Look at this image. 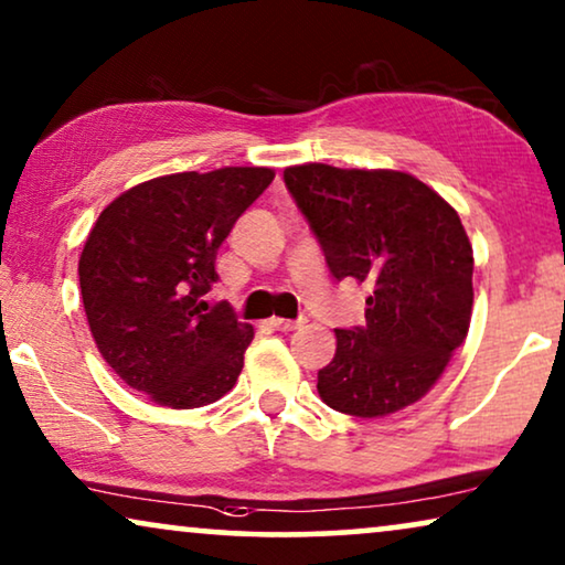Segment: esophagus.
Masks as SVG:
<instances>
[{
    "instance_id": "1",
    "label": "esophagus",
    "mask_w": 565,
    "mask_h": 565,
    "mask_svg": "<svg viewBox=\"0 0 565 565\" xmlns=\"http://www.w3.org/2000/svg\"><path fill=\"white\" fill-rule=\"evenodd\" d=\"M269 323H273V327L277 329V331H292L298 327L300 321H292V319H280V316H273V319H269Z\"/></svg>"
}]
</instances>
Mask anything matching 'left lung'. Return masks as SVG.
I'll list each match as a JSON object with an SVG mask.
<instances>
[{"label":"left lung","mask_w":565,"mask_h":565,"mask_svg":"<svg viewBox=\"0 0 565 565\" xmlns=\"http://www.w3.org/2000/svg\"><path fill=\"white\" fill-rule=\"evenodd\" d=\"M285 184L319 236L337 280L373 288L365 327L337 329L319 370L334 412L375 419L431 391L473 316V246L447 200L398 169L298 164Z\"/></svg>","instance_id":"8db88e82"}]
</instances>
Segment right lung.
<instances>
[{"instance_id":"right-lung-1","label":"right lung","mask_w":565,"mask_h":565,"mask_svg":"<svg viewBox=\"0 0 565 565\" xmlns=\"http://www.w3.org/2000/svg\"><path fill=\"white\" fill-rule=\"evenodd\" d=\"M269 167L153 177L99 213L79 257L84 313L113 373L153 404L200 408L236 385L252 323L213 308L215 254Z\"/></svg>"}]
</instances>
